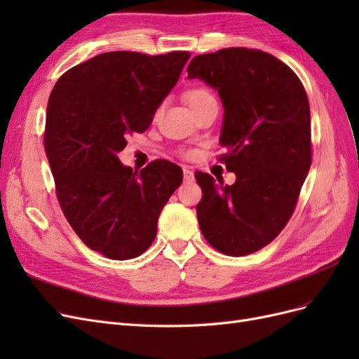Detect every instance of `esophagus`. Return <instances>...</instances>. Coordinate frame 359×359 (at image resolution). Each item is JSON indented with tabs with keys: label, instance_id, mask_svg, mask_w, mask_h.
<instances>
[{
	"label": "esophagus",
	"instance_id": "obj_1",
	"mask_svg": "<svg viewBox=\"0 0 359 359\" xmlns=\"http://www.w3.org/2000/svg\"><path fill=\"white\" fill-rule=\"evenodd\" d=\"M182 173H184V182H191V181H194V173H193V170H190V169H187V168H184V169H182Z\"/></svg>",
	"mask_w": 359,
	"mask_h": 359
}]
</instances>
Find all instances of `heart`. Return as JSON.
Returning a JSON list of instances; mask_svg holds the SVG:
<instances>
[{
  "mask_svg": "<svg viewBox=\"0 0 359 359\" xmlns=\"http://www.w3.org/2000/svg\"><path fill=\"white\" fill-rule=\"evenodd\" d=\"M186 102L190 106V109H196L201 104L214 100V95L211 94V91H208L206 88H202V86H198V88H191L186 93Z\"/></svg>",
  "mask_w": 359,
  "mask_h": 359,
  "instance_id": "1",
  "label": "heart"
}]
</instances>
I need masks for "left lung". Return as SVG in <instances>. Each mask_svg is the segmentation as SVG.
<instances>
[{"instance_id": "left-lung-1", "label": "left lung", "mask_w": 359, "mask_h": 359, "mask_svg": "<svg viewBox=\"0 0 359 359\" xmlns=\"http://www.w3.org/2000/svg\"><path fill=\"white\" fill-rule=\"evenodd\" d=\"M189 79L220 95V158L236 175L232 186L196 172L201 231L215 250L245 256L269 244L295 210L311 165L310 106L285 62L262 50L227 48L194 57Z\"/></svg>"}]
</instances>
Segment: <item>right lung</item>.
Listing matches in <instances>:
<instances>
[{
  "instance_id": "add662e5",
  "label": "right lung",
  "mask_w": 359,
  "mask_h": 359,
  "mask_svg": "<svg viewBox=\"0 0 359 359\" xmlns=\"http://www.w3.org/2000/svg\"><path fill=\"white\" fill-rule=\"evenodd\" d=\"M189 52H106L64 73L48 102L45 153L67 222L85 245L114 260L142 255L182 169L156 160L140 172L118 153L144 133L178 82Z\"/></svg>"
}]
</instances>
